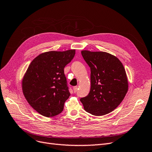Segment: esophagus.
Here are the masks:
<instances>
[{
  "instance_id": "1",
  "label": "esophagus",
  "mask_w": 152,
  "mask_h": 152,
  "mask_svg": "<svg viewBox=\"0 0 152 152\" xmlns=\"http://www.w3.org/2000/svg\"><path fill=\"white\" fill-rule=\"evenodd\" d=\"M73 91H74V93H77L78 90V86H74L73 87Z\"/></svg>"
}]
</instances>
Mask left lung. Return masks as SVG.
I'll return each mask as SVG.
<instances>
[{
	"mask_svg": "<svg viewBox=\"0 0 152 152\" xmlns=\"http://www.w3.org/2000/svg\"><path fill=\"white\" fill-rule=\"evenodd\" d=\"M81 54L91 68V89L80 102L92 115L108 114L121 104L128 91L125 68L117 57L107 53L85 50Z\"/></svg>",
	"mask_w": 152,
	"mask_h": 152,
	"instance_id": "obj_1",
	"label": "left lung"
}]
</instances>
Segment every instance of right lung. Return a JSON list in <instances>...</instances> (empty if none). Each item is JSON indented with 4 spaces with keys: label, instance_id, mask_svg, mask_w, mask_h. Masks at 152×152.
<instances>
[{
    "label": "right lung",
    "instance_id": "right-lung-1",
    "mask_svg": "<svg viewBox=\"0 0 152 152\" xmlns=\"http://www.w3.org/2000/svg\"><path fill=\"white\" fill-rule=\"evenodd\" d=\"M75 49L49 51L39 54L31 62L22 80L27 102L40 114L54 117L63 110L70 96L64 68L74 57Z\"/></svg>",
    "mask_w": 152,
    "mask_h": 152
}]
</instances>
